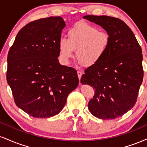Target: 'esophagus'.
Listing matches in <instances>:
<instances>
[{"label":"esophagus","mask_w":147,"mask_h":147,"mask_svg":"<svg viewBox=\"0 0 147 147\" xmlns=\"http://www.w3.org/2000/svg\"><path fill=\"white\" fill-rule=\"evenodd\" d=\"M82 75H83V72H82V71H77V75H78L79 80H80V79H81V77H82Z\"/></svg>","instance_id":"34e87169"}]
</instances>
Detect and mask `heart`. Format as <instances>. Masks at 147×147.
Wrapping results in <instances>:
<instances>
[{"label": "heart", "mask_w": 147, "mask_h": 147, "mask_svg": "<svg viewBox=\"0 0 147 147\" xmlns=\"http://www.w3.org/2000/svg\"><path fill=\"white\" fill-rule=\"evenodd\" d=\"M68 38L59 40V57L63 63L68 64L75 56L85 67L97 65L107 54L111 37L106 31L85 22H78L68 30Z\"/></svg>", "instance_id": "heart-1"}]
</instances>
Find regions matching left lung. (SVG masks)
Wrapping results in <instances>:
<instances>
[{"mask_svg": "<svg viewBox=\"0 0 147 147\" xmlns=\"http://www.w3.org/2000/svg\"><path fill=\"white\" fill-rule=\"evenodd\" d=\"M84 18L102 26L111 37L106 56L86 69L81 78V83L95 90L88 109L99 119H115L131 110L137 101L144 75L141 47L132 30L119 18L93 15Z\"/></svg>", "mask_w": 147, "mask_h": 147, "instance_id": "1", "label": "left lung"}]
</instances>
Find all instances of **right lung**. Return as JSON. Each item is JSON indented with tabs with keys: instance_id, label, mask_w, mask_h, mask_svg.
Returning <instances> with one entry per match:
<instances>
[{
	"instance_id": "1",
	"label": "right lung",
	"mask_w": 147,
	"mask_h": 147,
	"mask_svg": "<svg viewBox=\"0 0 147 147\" xmlns=\"http://www.w3.org/2000/svg\"><path fill=\"white\" fill-rule=\"evenodd\" d=\"M65 26L61 16L30 22L18 32L8 52L7 82L15 104L32 117L59 113L79 84L77 70L58 60Z\"/></svg>"
}]
</instances>
